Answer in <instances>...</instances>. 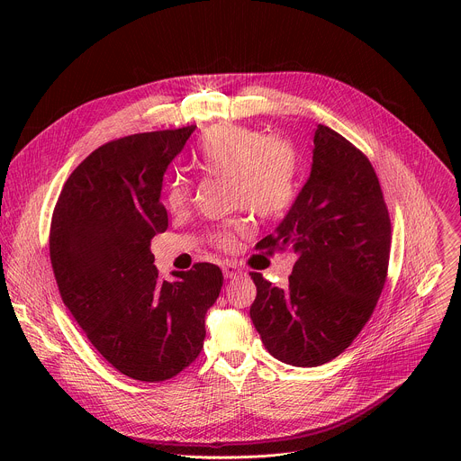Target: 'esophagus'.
Here are the masks:
<instances>
[{
	"mask_svg": "<svg viewBox=\"0 0 461 461\" xmlns=\"http://www.w3.org/2000/svg\"><path fill=\"white\" fill-rule=\"evenodd\" d=\"M222 274L226 279H237L242 276V270L237 265H233V262H226V265L222 267Z\"/></svg>",
	"mask_w": 461,
	"mask_h": 461,
	"instance_id": "obj_1",
	"label": "esophagus"
}]
</instances>
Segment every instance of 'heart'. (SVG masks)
I'll list each match as a JSON object with an SVG mask.
<instances>
[{"instance_id":"obj_1","label":"heart","mask_w":461,"mask_h":461,"mask_svg":"<svg viewBox=\"0 0 461 461\" xmlns=\"http://www.w3.org/2000/svg\"><path fill=\"white\" fill-rule=\"evenodd\" d=\"M194 164L213 176H228L235 206H246L258 217H276L290 208L297 193V157L281 139L260 131L222 123L212 127L194 151ZM191 201V184L175 175L166 185V204L182 212ZM248 231V221L237 219L219 231L221 248H231Z\"/></svg>"}]
</instances>
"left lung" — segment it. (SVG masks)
I'll return each mask as SVG.
<instances>
[{
  "label": "left lung",
  "mask_w": 461,
  "mask_h": 461,
  "mask_svg": "<svg viewBox=\"0 0 461 461\" xmlns=\"http://www.w3.org/2000/svg\"><path fill=\"white\" fill-rule=\"evenodd\" d=\"M390 240L372 164L319 123L308 180L276 231L257 244L295 253L286 288L251 274L249 317L267 350L294 366H319L345 352L381 295Z\"/></svg>",
  "instance_id": "left-lung-1"
}]
</instances>
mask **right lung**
I'll list each match as a JSON object with an SVG mask.
<instances>
[{
	"mask_svg": "<svg viewBox=\"0 0 461 461\" xmlns=\"http://www.w3.org/2000/svg\"><path fill=\"white\" fill-rule=\"evenodd\" d=\"M196 125L153 131L95 149L65 182L50 222V262L63 304L123 375L166 381L206 338L222 272L199 262L162 281L151 239L167 230L160 203L167 166Z\"/></svg>",
	"mask_w": 461,
	"mask_h": 461,
	"instance_id": "1",
	"label": "right lung"
}]
</instances>
